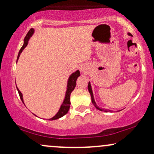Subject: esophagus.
Listing matches in <instances>:
<instances>
[{
	"label": "esophagus",
	"instance_id": "esophagus-1",
	"mask_svg": "<svg viewBox=\"0 0 154 154\" xmlns=\"http://www.w3.org/2000/svg\"><path fill=\"white\" fill-rule=\"evenodd\" d=\"M80 72H85V69L83 66H81V67H80Z\"/></svg>",
	"mask_w": 154,
	"mask_h": 154
}]
</instances>
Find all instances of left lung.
Segmentation results:
<instances>
[{"label": "left lung", "mask_w": 154, "mask_h": 154, "mask_svg": "<svg viewBox=\"0 0 154 154\" xmlns=\"http://www.w3.org/2000/svg\"><path fill=\"white\" fill-rule=\"evenodd\" d=\"M128 35H130V36H132V35L130 34V33H128ZM88 91H89L90 94H91V100H92V103H93V105H94V106L97 109H98L99 111H105V112H108V111H111V110H104L103 109H100V107H98V106H97L96 103H95V99H94V96H93V90H92V87H91V82H89L88 83Z\"/></svg>", "instance_id": "1"}]
</instances>
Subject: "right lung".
Instances as JSON below:
<instances>
[{
    "mask_svg": "<svg viewBox=\"0 0 154 154\" xmlns=\"http://www.w3.org/2000/svg\"><path fill=\"white\" fill-rule=\"evenodd\" d=\"M35 32V29L33 28L30 29V30L28 32V33L26 34V37L24 39V44H23L22 47L21 48L20 51H19V54H18V57H17V61H18L19 56H20V54H22V52L25 48L26 45H27L28 42H29V39L32 38L33 34ZM80 76V73H79V70H77L73 73H72L70 75L69 77L68 78V81H67V85H66V93H65V97L64 99H63L62 103H61V106L59 108V110L56 113V114L54 116H53L52 118H50V119H48V120H50V121H52V120H56L59 119V118L62 117L65 115V114H67L70 108V104H71V102H70V95H71L72 92L74 91L75 89V86H76V81H77V79L78 78V77ZM17 89L18 91V93L19 94V96H20L21 100L24 103V100H23V95L22 93H21V91H19V88H17ZM36 116V115H35Z\"/></svg>",
    "mask_w": 154,
    "mask_h": 154,
    "instance_id": "1",
    "label": "right lung"
}]
</instances>
